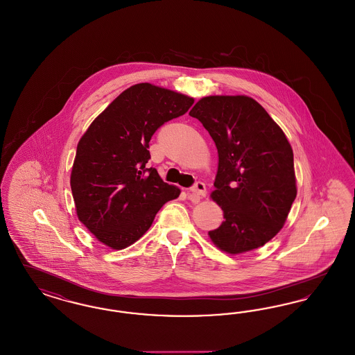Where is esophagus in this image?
Masks as SVG:
<instances>
[{
	"instance_id": "obj_1",
	"label": "esophagus",
	"mask_w": 355,
	"mask_h": 355,
	"mask_svg": "<svg viewBox=\"0 0 355 355\" xmlns=\"http://www.w3.org/2000/svg\"><path fill=\"white\" fill-rule=\"evenodd\" d=\"M206 194H207V191H206V184L198 181V182H196L194 186L190 189V191H189V198L191 199V200H198V199L206 197Z\"/></svg>"
}]
</instances>
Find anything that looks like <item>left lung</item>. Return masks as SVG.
I'll return each instance as SVG.
<instances>
[{
    "label": "left lung",
    "instance_id": "8db88e82",
    "mask_svg": "<svg viewBox=\"0 0 355 355\" xmlns=\"http://www.w3.org/2000/svg\"><path fill=\"white\" fill-rule=\"evenodd\" d=\"M218 149L211 198L225 222L209 235L236 255L270 241L284 226L296 198L293 150L282 128L248 96H207L190 111Z\"/></svg>",
    "mask_w": 355,
    "mask_h": 355
}]
</instances>
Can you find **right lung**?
<instances>
[{
  "label": "right lung",
  "mask_w": 355,
  "mask_h": 355,
  "mask_svg": "<svg viewBox=\"0 0 355 355\" xmlns=\"http://www.w3.org/2000/svg\"><path fill=\"white\" fill-rule=\"evenodd\" d=\"M194 99L149 83L132 85L92 121L78 144L71 191L79 220L101 243L123 250L152 226L181 190L161 180L149 141L158 128L189 111Z\"/></svg>",
  "instance_id": "right-lung-1"
}]
</instances>
